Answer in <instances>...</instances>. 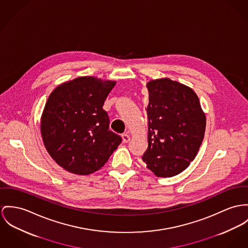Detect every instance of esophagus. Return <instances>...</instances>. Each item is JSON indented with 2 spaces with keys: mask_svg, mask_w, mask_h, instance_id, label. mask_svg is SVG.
<instances>
[{
  "mask_svg": "<svg viewBox=\"0 0 248 248\" xmlns=\"http://www.w3.org/2000/svg\"><path fill=\"white\" fill-rule=\"evenodd\" d=\"M122 139H123V141L124 142V143H126V142H128L129 140H130V137H129V135L128 134H123L122 135Z\"/></svg>",
  "mask_w": 248,
  "mask_h": 248,
  "instance_id": "obj_1",
  "label": "esophagus"
}]
</instances>
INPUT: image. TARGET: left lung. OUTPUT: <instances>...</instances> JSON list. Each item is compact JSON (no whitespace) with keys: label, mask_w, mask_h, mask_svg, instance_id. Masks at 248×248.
Masks as SVG:
<instances>
[{"label":"left lung","mask_w":248,"mask_h":248,"mask_svg":"<svg viewBox=\"0 0 248 248\" xmlns=\"http://www.w3.org/2000/svg\"><path fill=\"white\" fill-rule=\"evenodd\" d=\"M146 87L148 147L146 167L158 177L184 171L194 159L206 131V115L192 89L170 78L150 80Z\"/></svg>","instance_id":"8db88e82"}]
</instances>
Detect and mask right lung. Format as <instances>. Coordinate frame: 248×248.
Segmentation results:
<instances>
[{
  "label": "right lung",
  "mask_w": 248,
  "mask_h": 248,
  "mask_svg": "<svg viewBox=\"0 0 248 248\" xmlns=\"http://www.w3.org/2000/svg\"><path fill=\"white\" fill-rule=\"evenodd\" d=\"M116 81L80 77L58 85L40 119L44 146L66 171L88 175L101 169L122 142L108 130L104 103Z\"/></svg>",
  "instance_id": "1"
}]
</instances>
